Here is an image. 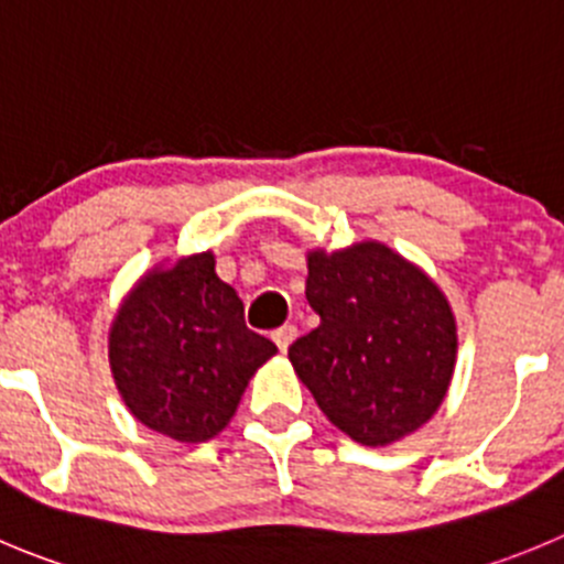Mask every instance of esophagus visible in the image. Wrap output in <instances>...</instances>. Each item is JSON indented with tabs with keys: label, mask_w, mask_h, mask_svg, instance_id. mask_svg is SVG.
<instances>
[{
	"label": "esophagus",
	"mask_w": 564,
	"mask_h": 564,
	"mask_svg": "<svg viewBox=\"0 0 564 564\" xmlns=\"http://www.w3.org/2000/svg\"><path fill=\"white\" fill-rule=\"evenodd\" d=\"M296 337H299V329L293 324L279 326V329L273 332V343L279 346V351H288V348H291V343L296 340Z\"/></svg>",
	"instance_id": "esophagus-1"
}]
</instances>
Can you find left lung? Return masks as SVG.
Instances as JSON below:
<instances>
[{
	"instance_id": "1",
	"label": "left lung",
	"mask_w": 564,
	"mask_h": 564,
	"mask_svg": "<svg viewBox=\"0 0 564 564\" xmlns=\"http://www.w3.org/2000/svg\"><path fill=\"white\" fill-rule=\"evenodd\" d=\"M321 324L291 346L321 412L362 446H388L434 415L454 373L457 324L432 279L382 243L310 251Z\"/></svg>"
}]
</instances>
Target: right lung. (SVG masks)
Masks as SVG:
<instances>
[{
    "instance_id": "obj_1",
    "label": "right lung",
    "mask_w": 564,
    "mask_h": 564,
    "mask_svg": "<svg viewBox=\"0 0 564 564\" xmlns=\"http://www.w3.org/2000/svg\"><path fill=\"white\" fill-rule=\"evenodd\" d=\"M276 354L243 321L210 251L138 282L110 329L118 393L143 426L205 443L235 415L257 368Z\"/></svg>"
}]
</instances>
